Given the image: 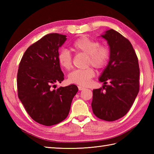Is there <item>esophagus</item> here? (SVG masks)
<instances>
[{
    "label": "esophagus",
    "instance_id": "esophagus-1",
    "mask_svg": "<svg viewBox=\"0 0 154 154\" xmlns=\"http://www.w3.org/2000/svg\"><path fill=\"white\" fill-rule=\"evenodd\" d=\"M78 89H79V91H82V90L85 89V88L83 87H81V86H79V87H78Z\"/></svg>",
    "mask_w": 154,
    "mask_h": 154
}]
</instances>
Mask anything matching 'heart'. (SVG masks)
Wrapping results in <instances>:
<instances>
[{"label": "heart", "instance_id": "1", "mask_svg": "<svg viewBox=\"0 0 154 154\" xmlns=\"http://www.w3.org/2000/svg\"><path fill=\"white\" fill-rule=\"evenodd\" d=\"M75 53H83L87 55V65H92L97 69L103 68L110 58V50L105 45H100L99 41L83 35L75 40L71 46ZM58 63L60 66L69 70L72 67V57L65 50L59 52ZM94 76L93 68L88 67L85 69H76L69 74V82L73 84L87 86L91 79Z\"/></svg>", "mask_w": 154, "mask_h": 154}]
</instances>
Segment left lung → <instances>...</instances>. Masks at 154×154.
Segmentation results:
<instances>
[{"mask_svg": "<svg viewBox=\"0 0 154 154\" xmlns=\"http://www.w3.org/2000/svg\"><path fill=\"white\" fill-rule=\"evenodd\" d=\"M100 36L109 45L110 60L99 77L103 88L93 91L91 106L99 119L114 121L126 115L138 95V60L130 41L118 32L110 29Z\"/></svg>", "mask_w": 154, "mask_h": 154, "instance_id": "1", "label": "left lung"}]
</instances>
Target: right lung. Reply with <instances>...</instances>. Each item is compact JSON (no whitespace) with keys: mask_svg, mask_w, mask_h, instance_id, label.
Listing matches in <instances>:
<instances>
[{"mask_svg":"<svg viewBox=\"0 0 154 154\" xmlns=\"http://www.w3.org/2000/svg\"><path fill=\"white\" fill-rule=\"evenodd\" d=\"M66 37L57 33L44 35L27 49L19 64V99L32 119L44 126L66 119L78 91L75 85L55 89V83L64 79L57 55Z\"/></svg>","mask_w":154,"mask_h":154,"instance_id":"add662e5","label":"right lung"}]
</instances>
